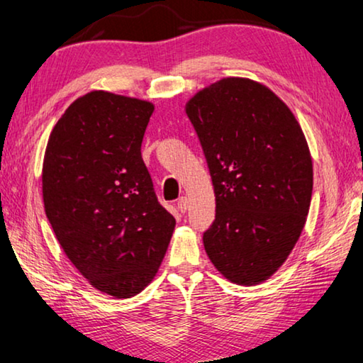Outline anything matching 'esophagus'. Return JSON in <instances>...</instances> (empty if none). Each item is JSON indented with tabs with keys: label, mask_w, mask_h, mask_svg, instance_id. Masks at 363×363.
<instances>
[{
	"label": "esophagus",
	"mask_w": 363,
	"mask_h": 363,
	"mask_svg": "<svg viewBox=\"0 0 363 363\" xmlns=\"http://www.w3.org/2000/svg\"><path fill=\"white\" fill-rule=\"evenodd\" d=\"M178 209H180L182 213H186L188 208H190V201H188L186 196H182L180 199H178Z\"/></svg>",
	"instance_id": "34e87169"
}]
</instances>
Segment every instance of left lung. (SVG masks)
<instances>
[{"label":"left lung","instance_id":"left-lung-1","mask_svg":"<svg viewBox=\"0 0 363 363\" xmlns=\"http://www.w3.org/2000/svg\"><path fill=\"white\" fill-rule=\"evenodd\" d=\"M216 194L203 234L219 273L238 285L269 280L301 235L313 160L290 108L259 82L229 77L186 103Z\"/></svg>","mask_w":363,"mask_h":363}]
</instances>
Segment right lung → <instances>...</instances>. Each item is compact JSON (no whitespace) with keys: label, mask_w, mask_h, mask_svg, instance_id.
Masks as SVG:
<instances>
[{"label":"right lung","mask_w":363,"mask_h":363,"mask_svg":"<svg viewBox=\"0 0 363 363\" xmlns=\"http://www.w3.org/2000/svg\"><path fill=\"white\" fill-rule=\"evenodd\" d=\"M152 113L144 99L83 94L52 129L42 165L57 240L90 285L114 298L154 280L175 229L140 155Z\"/></svg>","instance_id":"add662e5"}]
</instances>
